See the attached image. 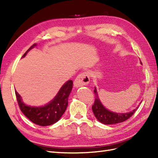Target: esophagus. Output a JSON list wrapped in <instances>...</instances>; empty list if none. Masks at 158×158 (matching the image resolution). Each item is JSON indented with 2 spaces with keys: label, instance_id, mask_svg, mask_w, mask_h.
<instances>
[{
  "label": "esophagus",
  "instance_id": "obj_1",
  "mask_svg": "<svg viewBox=\"0 0 158 158\" xmlns=\"http://www.w3.org/2000/svg\"><path fill=\"white\" fill-rule=\"evenodd\" d=\"M89 82V75L87 72H83L77 75L74 81L75 87H80L88 85Z\"/></svg>",
  "mask_w": 158,
  "mask_h": 158
}]
</instances>
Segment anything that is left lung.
<instances>
[{"instance_id": "1", "label": "left lung", "mask_w": 158, "mask_h": 158, "mask_svg": "<svg viewBox=\"0 0 158 158\" xmlns=\"http://www.w3.org/2000/svg\"><path fill=\"white\" fill-rule=\"evenodd\" d=\"M94 92L95 95V100L94 103V105L92 106L93 113L94 114L96 119L103 124H108V125H109V124H115L123 122L124 121L129 119L135 113L137 109H138V107H136L132 111L126 113H117L110 111V110L106 109L102 105L98 98V95L97 94L96 88Z\"/></svg>"}]
</instances>
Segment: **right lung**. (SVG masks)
Listing matches in <instances>:
<instances>
[{"label": "right lung", "mask_w": 158, "mask_h": 158, "mask_svg": "<svg viewBox=\"0 0 158 158\" xmlns=\"http://www.w3.org/2000/svg\"><path fill=\"white\" fill-rule=\"evenodd\" d=\"M36 45V44L32 45L22 57H24L29 50ZM73 84L72 80H69L60 88L58 94L53 100L44 106L39 107L26 105L22 102L21 96L15 90V96L19 109L24 115L34 123L41 126L52 125L58 122L65 112L68 106V99L73 88Z\"/></svg>", "instance_id": "obj_1"}]
</instances>
